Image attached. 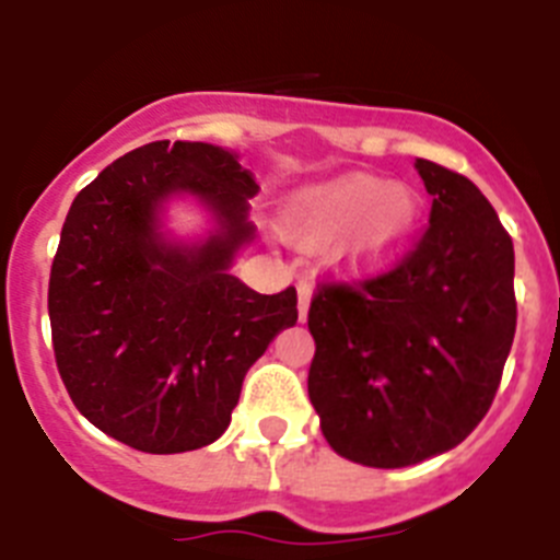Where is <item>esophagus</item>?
Here are the masks:
<instances>
[{
  "mask_svg": "<svg viewBox=\"0 0 560 560\" xmlns=\"http://www.w3.org/2000/svg\"><path fill=\"white\" fill-rule=\"evenodd\" d=\"M310 299H313V287H310L307 281H301V284H299V318H301V320L307 318Z\"/></svg>",
  "mask_w": 560,
  "mask_h": 560,
  "instance_id": "1",
  "label": "esophagus"
}]
</instances>
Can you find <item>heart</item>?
<instances>
[{
  "instance_id": "1",
  "label": "heart",
  "mask_w": 560,
  "mask_h": 560,
  "mask_svg": "<svg viewBox=\"0 0 560 560\" xmlns=\"http://www.w3.org/2000/svg\"><path fill=\"white\" fill-rule=\"evenodd\" d=\"M420 211V197L411 188L388 186L372 174H349L295 199L293 231L313 245L343 233L338 261L366 270L395 259L411 242Z\"/></svg>"
}]
</instances>
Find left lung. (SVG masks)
<instances>
[{"label":"left lung","mask_w":560,"mask_h":560,"mask_svg":"<svg viewBox=\"0 0 560 560\" xmlns=\"http://www.w3.org/2000/svg\"><path fill=\"white\" fill-rule=\"evenodd\" d=\"M425 231L366 279L320 281L310 400L320 431L369 468L451 451L488 415L515 335L513 240L468 177L417 160Z\"/></svg>","instance_id":"left-lung-1"}]
</instances>
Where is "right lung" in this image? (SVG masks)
<instances>
[{
  "mask_svg": "<svg viewBox=\"0 0 560 560\" xmlns=\"http://www.w3.org/2000/svg\"><path fill=\"white\" fill-rule=\"evenodd\" d=\"M174 190L206 198L223 233L194 252L165 246L153 213ZM256 191L220 145L154 140L72 199L47 290L52 352L78 411L129 448L220 440L247 369L299 320L295 287L261 295L228 273L253 236Z\"/></svg>",
  "mask_w": 560,
  "mask_h": 560,
  "instance_id": "add662e5",
  "label": "right lung"
}]
</instances>
